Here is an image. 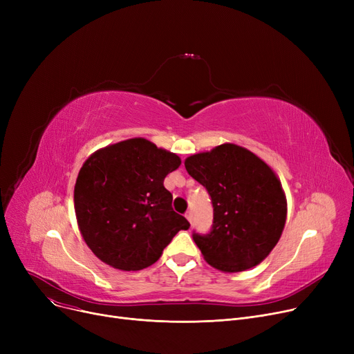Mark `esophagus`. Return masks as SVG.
<instances>
[{"instance_id":"esophagus-1","label":"esophagus","mask_w":354,"mask_h":354,"mask_svg":"<svg viewBox=\"0 0 354 354\" xmlns=\"http://www.w3.org/2000/svg\"><path fill=\"white\" fill-rule=\"evenodd\" d=\"M185 216H187V219L191 222V224H192V212L191 211H188L187 214H185Z\"/></svg>"}]
</instances>
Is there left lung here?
<instances>
[{"instance_id": "8db88e82", "label": "left lung", "mask_w": 354, "mask_h": 354, "mask_svg": "<svg viewBox=\"0 0 354 354\" xmlns=\"http://www.w3.org/2000/svg\"><path fill=\"white\" fill-rule=\"evenodd\" d=\"M188 174L207 188L212 231L194 241L222 272L250 270L270 255L284 231L287 198L271 167L248 149L222 143L185 159Z\"/></svg>"}]
</instances>
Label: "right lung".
Returning a JSON list of instances; mask_svg holds the SVG:
<instances>
[{"mask_svg": "<svg viewBox=\"0 0 354 354\" xmlns=\"http://www.w3.org/2000/svg\"><path fill=\"white\" fill-rule=\"evenodd\" d=\"M180 158L145 138L126 139L93 152L74 185V212L87 247L100 261L139 271L160 258L189 222L172 209L163 187Z\"/></svg>", "mask_w": 354, "mask_h": 354, "instance_id": "obj_1", "label": "right lung"}]
</instances>
